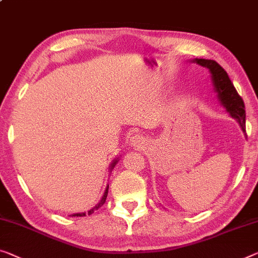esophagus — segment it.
I'll use <instances>...</instances> for the list:
<instances>
[{
    "label": "esophagus",
    "mask_w": 258,
    "mask_h": 258,
    "mask_svg": "<svg viewBox=\"0 0 258 258\" xmlns=\"http://www.w3.org/2000/svg\"><path fill=\"white\" fill-rule=\"evenodd\" d=\"M131 145L133 146V147H142V146L145 145V138L140 136V134H136V136L132 137V139H131Z\"/></svg>",
    "instance_id": "1"
}]
</instances>
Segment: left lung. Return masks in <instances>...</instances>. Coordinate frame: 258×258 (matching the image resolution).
Returning a JSON list of instances; mask_svg holds the SVG:
<instances>
[{
  "label": "left lung",
  "mask_w": 258,
  "mask_h": 258,
  "mask_svg": "<svg viewBox=\"0 0 258 258\" xmlns=\"http://www.w3.org/2000/svg\"><path fill=\"white\" fill-rule=\"evenodd\" d=\"M192 62L209 69L214 91L217 92L220 104L225 107L229 116L239 122L241 130L245 132V110L244 103L234 88L232 81L226 71L217 61L209 59H194Z\"/></svg>",
  "instance_id": "8db88e82"
}]
</instances>
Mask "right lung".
I'll return each mask as SVG.
<instances>
[{
	"label": "right lung",
	"mask_w": 258,
	"mask_h": 258,
	"mask_svg": "<svg viewBox=\"0 0 258 258\" xmlns=\"http://www.w3.org/2000/svg\"><path fill=\"white\" fill-rule=\"evenodd\" d=\"M118 159H119V157H117V159H114V160L112 161V163H111V166H110V171H112V169H113V168H114V166H116V164H117V162H118ZM107 191H109V185L106 186L104 195H103V197H102L101 201H99V203H98L97 205H96L95 207H92L91 210L88 211V213H86V212H83V213H74V214H71L72 217H86L87 214H88V215H90V214L94 213L96 210H98L99 207H101V206L103 205V204L105 203V201H106V197H107Z\"/></svg>",
	"instance_id": "obj_1"
}]
</instances>
